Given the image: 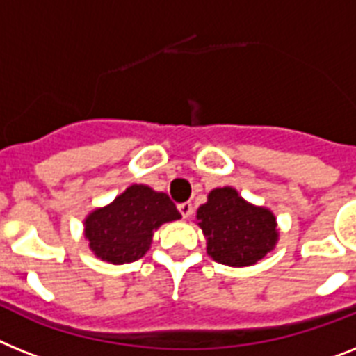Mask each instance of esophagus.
<instances>
[{
	"mask_svg": "<svg viewBox=\"0 0 356 356\" xmlns=\"http://www.w3.org/2000/svg\"><path fill=\"white\" fill-rule=\"evenodd\" d=\"M178 211H180L184 218H189L191 214H193V204L191 202H184V204L178 205Z\"/></svg>",
	"mask_w": 356,
	"mask_h": 356,
	"instance_id": "34e87169",
	"label": "esophagus"
}]
</instances>
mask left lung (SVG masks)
<instances>
[{
	"mask_svg": "<svg viewBox=\"0 0 356 356\" xmlns=\"http://www.w3.org/2000/svg\"><path fill=\"white\" fill-rule=\"evenodd\" d=\"M207 254L229 267L254 266L278 242L277 216L240 196L234 187H216L196 211Z\"/></svg>",
	"mask_w": 356,
	"mask_h": 356,
	"instance_id": "obj_1",
	"label": "left lung"
}]
</instances>
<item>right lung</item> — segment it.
I'll return each mask as SVG.
<instances>
[{"label":"right lung","instance_id":"right-lung-1","mask_svg":"<svg viewBox=\"0 0 356 356\" xmlns=\"http://www.w3.org/2000/svg\"><path fill=\"white\" fill-rule=\"evenodd\" d=\"M180 218L181 214L165 193L132 184L111 204L96 207L85 216L83 234L94 257L122 266L145 257L154 231Z\"/></svg>","mask_w":356,"mask_h":356}]
</instances>
